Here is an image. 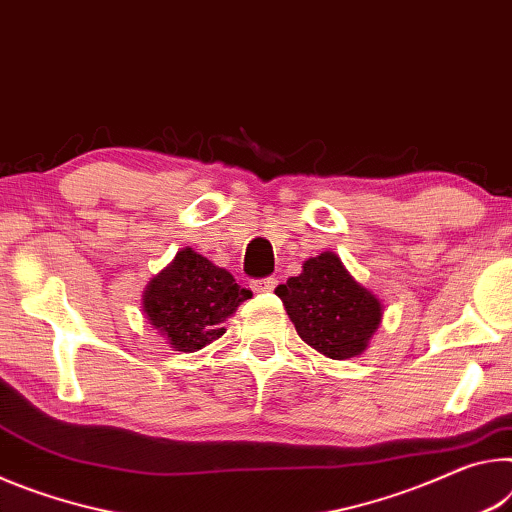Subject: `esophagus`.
Returning a JSON list of instances; mask_svg holds the SVG:
<instances>
[{
    "instance_id": "1",
    "label": "esophagus",
    "mask_w": 512,
    "mask_h": 512,
    "mask_svg": "<svg viewBox=\"0 0 512 512\" xmlns=\"http://www.w3.org/2000/svg\"><path fill=\"white\" fill-rule=\"evenodd\" d=\"M276 283L279 281H276L274 276H267V279H258L251 283V288H254V292H272L276 288Z\"/></svg>"
}]
</instances>
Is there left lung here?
Returning a JSON list of instances; mask_svg holds the SVG:
<instances>
[{"instance_id":"1","label":"left lung","mask_w":512,"mask_h":512,"mask_svg":"<svg viewBox=\"0 0 512 512\" xmlns=\"http://www.w3.org/2000/svg\"><path fill=\"white\" fill-rule=\"evenodd\" d=\"M308 347L333 360L360 356L383 320V304L354 279L335 251L301 265L299 276L274 290Z\"/></svg>"}]
</instances>
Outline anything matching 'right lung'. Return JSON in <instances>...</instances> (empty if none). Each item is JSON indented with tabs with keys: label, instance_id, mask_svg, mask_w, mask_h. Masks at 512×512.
<instances>
[{
	"label": "right lung",
	"instance_id": "add662e5",
	"mask_svg": "<svg viewBox=\"0 0 512 512\" xmlns=\"http://www.w3.org/2000/svg\"><path fill=\"white\" fill-rule=\"evenodd\" d=\"M249 297L231 272L186 247L147 283L142 313L174 351L190 354L222 338V324Z\"/></svg>",
	"mask_w": 512,
	"mask_h": 512
}]
</instances>
